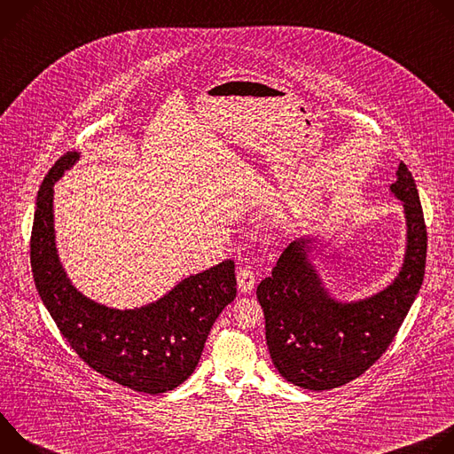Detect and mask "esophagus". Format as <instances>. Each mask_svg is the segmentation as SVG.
Returning <instances> with one entry per match:
<instances>
[{
  "instance_id": "34e87169",
  "label": "esophagus",
  "mask_w": 454,
  "mask_h": 454,
  "mask_svg": "<svg viewBox=\"0 0 454 454\" xmlns=\"http://www.w3.org/2000/svg\"><path fill=\"white\" fill-rule=\"evenodd\" d=\"M237 286H239V291L242 294L253 291L254 287V275L249 268H240L239 273H237Z\"/></svg>"
}]
</instances>
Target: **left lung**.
Returning a JSON list of instances; mask_svg holds the SVG:
<instances>
[{"label":"left lung","mask_w":454,"mask_h":454,"mask_svg":"<svg viewBox=\"0 0 454 454\" xmlns=\"http://www.w3.org/2000/svg\"><path fill=\"white\" fill-rule=\"evenodd\" d=\"M390 193L403 203L406 240L401 268L386 287L363 298L336 296L314 261L316 233L294 239L271 277L256 287L271 361L303 390H333L364 373L392 343L420 291L427 233L413 176L403 161Z\"/></svg>","instance_id":"8db88e82"}]
</instances>
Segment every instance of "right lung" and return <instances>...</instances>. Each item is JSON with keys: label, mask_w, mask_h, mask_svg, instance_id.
I'll use <instances>...</instances> for the list:
<instances>
[{"label": "right lung", "mask_w": 454, "mask_h": 454, "mask_svg": "<svg viewBox=\"0 0 454 454\" xmlns=\"http://www.w3.org/2000/svg\"><path fill=\"white\" fill-rule=\"evenodd\" d=\"M82 153L62 156L44 177L35 203L30 262L37 293L60 334L104 377L160 395L196 370L210 329L237 294L233 261L179 280L142 307L116 309L86 296L64 270L53 215V186Z\"/></svg>", "instance_id": "right-lung-1"}]
</instances>
